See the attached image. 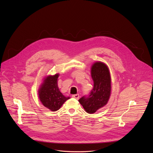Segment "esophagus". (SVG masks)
<instances>
[{"label": "esophagus", "mask_w": 153, "mask_h": 153, "mask_svg": "<svg viewBox=\"0 0 153 153\" xmlns=\"http://www.w3.org/2000/svg\"><path fill=\"white\" fill-rule=\"evenodd\" d=\"M72 97H73V98H74V99H76L78 100V99H79V94H73V95H72Z\"/></svg>", "instance_id": "obj_1"}]
</instances>
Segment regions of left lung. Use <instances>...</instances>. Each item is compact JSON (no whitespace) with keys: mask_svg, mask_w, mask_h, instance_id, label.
Instances as JSON below:
<instances>
[{"mask_svg":"<svg viewBox=\"0 0 153 153\" xmlns=\"http://www.w3.org/2000/svg\"><path fill=\"white\" fill-rule=\"evenodd\" d=\"M91 77L94 82L93 89L89 94L79 100L86 112L90 114L94 113L107 103L111 88L110 71L105 63L98 62L93 65Z\"/></svg>","mask_w":153,"mask_h":153,"instance_id":"8db88e82","label":"left lung"}]
</instances>
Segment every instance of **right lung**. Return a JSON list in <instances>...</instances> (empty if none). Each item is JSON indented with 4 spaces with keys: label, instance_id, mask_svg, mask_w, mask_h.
Here are the masks:
<instances>
[{
    "label": "right lung",
    "instance_id": "1",
    "mask_svg": "<svg viewBox=\"0 0 153 153\" xmlns=\"http://www.w3.org/2000/svg\"><path fill=\"white\" fill-rule=\"evenodd\" d=\"M59 74L48 76L39 91L42 103L52 111L58 110L63 103L70 99L64 96L59 91L57 85Z\"/></svg>",
    "mask_w": 153,
    "mask_h": 153
}]
</instances>
